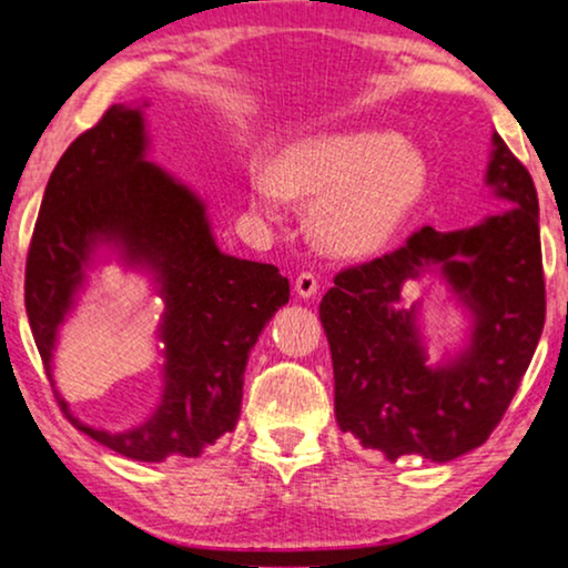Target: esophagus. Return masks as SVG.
<instances>
[{
    "label": "esophagus",
    "mask_w": 568,
    "mask_h": 568,
    "mask_svg": "<svg viewBox=\"0 0 568 568\" xmlns=\"http://www.w3.org/2000/svg\"><path fill=\"white\" fill-rule=\"evenodd\" d=\"M316 291H320V280L312 272H301L296 277V293L301 298H314Z\"/></svg>",
    "instance_id": "obj_1"
}]
</instances>
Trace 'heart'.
<instances>
[{"mask_svg": "<svg viewBox=\"0 0 568 568\" xmlns=\"http://www.w3.org/2000/svg\"><path fill=\"white\" fill-rule=\"evenodd\" d=\"M428 186L418 148L379 130L314 134L293 142L275 171L254 173V202L275 215L283 192L316 196L312 231L329 252L361 256L379 252L403 229Z\"/></svg>", "mask_w": 568, "mask_h": 568, "instance_id": "b5f03b06", "label": "heart"}]
</instances>
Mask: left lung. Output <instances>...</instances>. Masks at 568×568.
Segmentation results:
<instances>
[{
  "label": "left lung",
  "instance_id": "left-lung-1",
  "mask_svg": "<svg viewBox=\"0 0 568 568\" xmlns=\"http://www.w3.org/2000/svg\"><path fill=\"white\" fill-rule=\"evenodd\" d=\"M486 184L511 202L473 229L413 233L405 246L343 270L320 320L335 372L337 426L361 447L395 459L449 463L480 447L504 418L546 324L538 192L494 132ZM434 274L471 320L468 343L430 367L413 278Z\"/></svg>",
  "mask_w": 568,
  "mask_h": 568
}]
</instances>
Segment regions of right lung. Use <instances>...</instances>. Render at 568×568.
<instances>
[{"instance_id": "obj_1", "label": "right lung", "mask_w": 568, "mask_h": 568, "mask_svg": "<svg viewBox=\"0 0 568 568\" xmlns=\"http://www.w3.org/2000/svg\"><path fill=\"white\" fill-rule=\"evenodd\" d=\"M148 105V103H142ZM142 105L116 103L59 158L43 192L26 267V312L54 382L59 329L103 256L148 272L165 304L158 339L163 389L148 420L103 430L59 405L82 434L121 457H200L236 428L252 347L291 285L277 267L217 248L205 202L148 161Z\"/></svg>"}]
</instances>
